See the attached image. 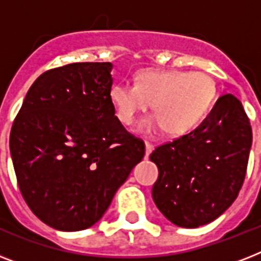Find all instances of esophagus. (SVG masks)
<instances>
[{"instance_id": "1", "label": "esophagus", "mask_w": 261, "mask_h": 261, "mask_svg": "<svg viewBox=\"0 0 261 261\" xmlns=\"http://www.w3.org/2000/svg\"><path fill=\"white\" fill-rule=\"evenodd\" d=\"M145 147H146V155H149L153 151V149H154V146L151 145L150 142H145Z\"/></svg>"}]
</instances>
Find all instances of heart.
<instances>
[{"label": "heart", "mask_w": 261, "mask_h": 261, "mask_svg": "<svg viewBox=\"0 0 261 261\" xmlns=\"http://www.w3.org/2000/svg\"><path fill=\"white\" fill-rule=\"evenodd\" d=\"M217 88L214 80L202 71H139L137 83L119 81L110 89L115 114L124 124H131L141 111L153 101L154 114L138 124L141 133H157L165 128L172 137L194 130L210 110Z\"/></svg>", "instance_id": "obj_1"}]
</instances>
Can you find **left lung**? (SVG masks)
<instances>
[{
    "label": "left lung",
    "instance_id": "1",
    "mask_svg": "<svg viewBox=\"0 0 261 261\" xmlns=\"http://www.w3.org/2000/svg\"><path fill=\"white\" fill-rule=\"evenodd\" d=\"M251 146L243 104L223 94L194 131L150 154L159 168L151 191L155 206L176 226L194 229L213 222L237 198Z\"/></svg>",
    "mask_w": 261,
    "mask_h": 261
}]
</instances>
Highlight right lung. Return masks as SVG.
Segmentation results:
<instances>
[{
	"label": "right lung",
	"instance_id": "add662e5",
	"mask_svg": "<svg viewBox=\"0 0 261 261\" xmlns=\"http://www.w3.org/2000/svg\"><path fill=\"white\" fill-rule=\"evenodd\" d=\"M111 62H80L39 75L10 131V155L27 204L48 226L98 222L145 155L110 100Z\"/></svg>",
	"mask_w": 261,
	"mask_h": 261
}]
</instances>
